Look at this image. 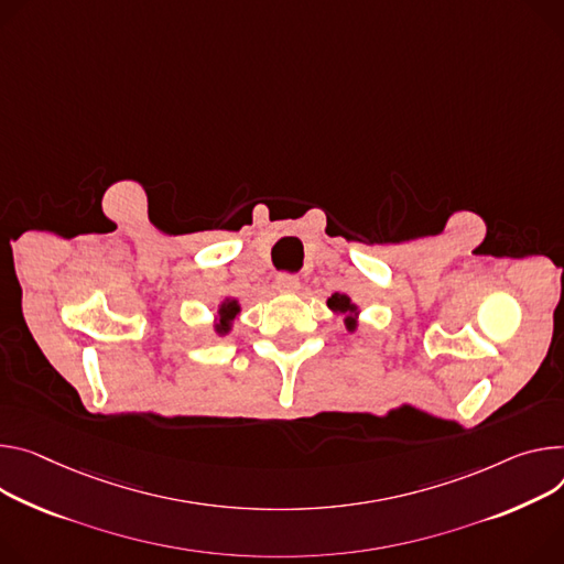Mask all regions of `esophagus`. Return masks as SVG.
Instances as JSON below:
<instances>
[{
	"mask_svg": "<svg viewBox=\"0 0 564 564\" xmlns=\"http://www.w3.org/2000/svg\"><path fill=\"white\" fill-rule=\"evenodd\" d=\"M299 279L296 276H290V274H281V276H276V281H274V288H276V292H283V294H292V292H296L299 290Z\"/></svg>",
	"mask_w": 564,
	"mask_h": 564,
	"instance_id": "obj_1",
	"label": "esophagus"
}]
</instances>
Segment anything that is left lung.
Wrapping results in <instances>:
<instances>
[{
  "label": "left lung",
  "instance_id": "left-lung-1",
  "mask_svg": "<svg viewBox=\"0 0 564 564\" xmlns=\"http://www.w3.org/2000/svg\"><path fill=\"white\" fill-rule=\"evenodd\" d=\"M328 308L333 311V315H339L344 319V326L348 333H355L357 326H360V305L352 303V299L344 292H335L328 296L326 301Z\"/></svg>",
  "mask_w": 564,
  "mask_h": 564
}]
</instances>
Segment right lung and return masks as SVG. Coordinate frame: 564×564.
<instances>
[{"instance_id":"obj_1","label":"right lung","mask_w":564,"mask_h":564,"mask_svg":"<svg viewBox=\"0 0 564 564\" xmlns=\"http://www.w3.org/2000/svg\"><path fill=\"white\" fill-rule=\"evenodd\" d=\"M240 315V303L238 299L234 296H225L220 303H218V311L214 315V330L218 337H225L234 330V322L238 319Z\"/></svg>"}]
</instances>
